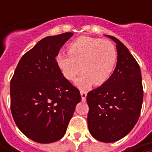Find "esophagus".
Masks as SVG:
<instances>
[{
    "instance_id": "34e87169",
    "label": "esophagus",
    "mask_w": 152,
    "mask_h": 152,
    "mask_svg": "<svg viewBox=\"0 0 152 152\" xmlns=\"http://www.w3.org/2000/svg\"><path fill=\"white\" fill-rule=\"evenodd\" d=\"M80 95H81V97H82V101L85 102L86 97H87V95H88V92H87V91H80Z\"/></svg>"
}]
</instances>
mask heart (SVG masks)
Masks as SVG:
<instances>
[{"mask_svg": "<svg viewBox=\"0 0 152 152\" xmlns=\"http://www.w3.org/2000/svg\"><path fill=\"white\" fill-rule=\"evenodd\" d=\"M117 59V50L110 41L82 36L69 44V53H58L56 61L62 75L69 80H74L82 68L83 72L75 83L85 89L94 83H106L113 73Z\"/></svg>", "mask_w": 152, "mask_h": 152, "instance_id": "b5f03b06", "label": "heart"}]
</instances>
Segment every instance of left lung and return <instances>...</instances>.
Listing matches in <instances>:
<instances>
[{
  "label": "left lung",
  "instance_id": "left-lung-1",
  "mask_svg": "<svg viewBox=\"0 0 152 152\" xmlns=\"http://www.w3.org/2000/svg\"><path fill=\"white\" fill-rule=\"evenodd\" d=\"M118 61L108 80L88 92V129L99 141L113 143L125 137L139 119L143 103L140 69L127 47L111 35Z\"/></svg>",
  "mask_w": 152,
  "mask_h": 152
}]
</instances>
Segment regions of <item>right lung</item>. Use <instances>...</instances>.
I'll return each instance as SVG.
<instances>
[{
	"label": "right lung",
	"mask_w": 152,
	"mask_h": 152,
	"mask_svg": "<svg viewBox=\"0 0 152 152\" xmlns=\"http://www.w3.org/2000/svg\"><path fill=\"white\" fill-rule=\"evenodd\" d=\"M73 33L44 38L18 63L10 83L11 111L19 129L33 141L50 144L66 132L80 91L62 75L56 57Z\"/></svg>",
	"instance_id": "1"
}]
</instances>
